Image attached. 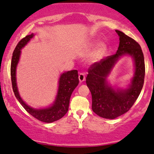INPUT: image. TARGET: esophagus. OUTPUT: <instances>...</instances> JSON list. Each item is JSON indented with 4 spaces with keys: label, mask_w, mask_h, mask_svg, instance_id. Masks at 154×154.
<instances>
[{
    "label": "esophagus",
    "mask_w": 154,
    "mask_h": 154,
    "mask_svg": "<svg viewBox=\"0 0 154 154\" xmlns=\"http://www.w3.org/2000/svg\"><path fill=\"white\" fill-rule=\"evenodd\" d=\"M85 74L83 73H79V80L80 82H82L83 81H85Z\"/></svg>",
    "instance_id": "esophagus-1"
}]
</instances>
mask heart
Listing matches in <instances>:
<instances>
[{
	"label": "heart",
	"mask_w": 154,
	"mask_h": 154,
	"mask_svg": "<svg viewBox=\"0 0 154 154\" xmlns=\"http://www.w3.org/2000/svg\"><path fill=\"white\" fill-rule=\"evenodd\" d=\"M95 45V43H91V44H90V45H89V48H93L94 47ZM104 50H105V48H104V46H100V49L98 51H97L96 54H95V58H96V59H98V58H100V56H102V54H103Z\"/></svg>",
	"instance_id": "heart-1"
}]
</instances>
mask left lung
<instances>
[{
    "label": "left lung",
    "instance_id": "1",
    "mask_svg": "<svg viewBox=\"0 0 154 154\" xmlns=\"http://www.w3.org/2000/svg\"><path fill=\"white\" fill-rule=\"evenodd\" d=\"M116 32L119 37L116 53L92 64L86 77L92 95V109L98 116L110 119L131 109L140 93L145 77L144 56L140 45L122 32L116 30ZM125 54H130L134 60V77L128 88L114 90L107 84L106 77L118 59Z\"/></svg>",
    "mask_w": 154,
    "mask_h": 154
}]
</instances>
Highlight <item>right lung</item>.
<instances>
[{
    "label": "right lung",
    "instance_id": "1",
    "mask_svg": "<svg viewBox=\"0 0 154 154\" xmlns=\"http://www.w3.org/2000/svg\"><path fill=\"white\" fill-rule=\"evenodd\" d=\"M34 34L26 35L25 38H22L14 51L13 56L11 63V83L13 91L19 102L22 104L24 109L31 114L35 119L46 123L54 122L62 118L66 114L69 105L70 97L72 92L78 85V72L77 70H72L61 74L59 81V89L56 95V100L54 104L48 108L41 109H33L23 101L19 95L17 85L16 79V69L18 64L19 57H20L21 50L25 46L28 42L33 38Z\"/></svg>",
    "mask_w": 154,
    "mask_h": 154
}]
</instances>
